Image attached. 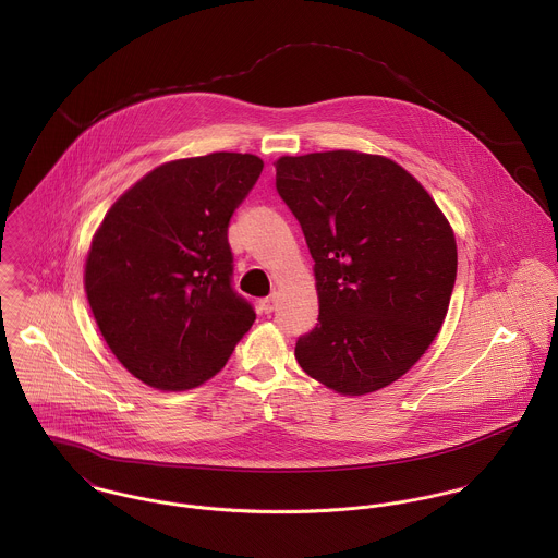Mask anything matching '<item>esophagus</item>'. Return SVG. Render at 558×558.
Masks as SVG:
<instances>
[{"instance_id":"obj_1","label":"esophagus","mask_w":558,"mask_h":558,"mask_svg":"<svg viewBox=\"0 0 558 558\" xmlns=\"http://www.w3.org/2000/svg\"><path fill=\"white\" fill-rule=\"evenodd\" d=\"M258 308L263 314H271L274 308H276V295H269V298H263L260 302H258Z\"/></svg>"}]
</instances>
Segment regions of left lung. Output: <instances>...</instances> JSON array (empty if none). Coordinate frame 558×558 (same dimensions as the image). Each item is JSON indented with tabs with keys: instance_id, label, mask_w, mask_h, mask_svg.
<instances>
[{
	"instance_id": "8db88e82",
	"label": "left lung",
	"mask_w": 558,
	"mask_h": 558,
	"mask_svg": "<svg viewBox=\"0 0 558 558\" xmlns=\"http://www.w3.org/2000/svg\"><path fill=\"white\" fill-rule=\"evenodd\" d=\"M276 190L318 291L298 364L344 396L398 380L433 344L456 284L453 231L433 196L393 160L347 149L282 156Z\"/></svg>"
}]
</instances>
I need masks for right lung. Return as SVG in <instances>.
Here are the masks:
<instances>
[{
	"label": "right lung",
	"mask_w": 558,
	"mask_h": 558,
	"mask_svg": "<svg viewBox=\"0 0 558 558\" xmlns=\"http://www.w3.org/2000/svg\"><path fill=\"white\" fill-rule=\"evenodd\" d=\"M260 171V158L231 151L167 162L105 216L85 291L109 349L143 383L171 391L205 383L252 327L227 231Z\"/></svg>",
	"instance_id": "add662e5"
}]
</instances>
